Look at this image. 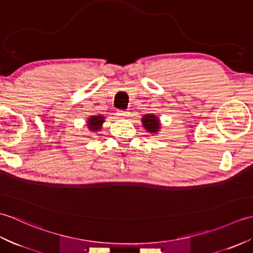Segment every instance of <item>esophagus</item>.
Masks as SVG:
<instances>
[{
    "label": "esophagus",
    "instance_id": "34e87169",
    "mask_svg": "<svg viewBox=\"0 0 253 253\" xmlns=\"http://www.w3.org/2000/svg\"><path fill=\"white\" fill-rule=\"evenodd\" d=\"M117 115L118 116H121V117H124V118H126V117H128V112H126V111H123V110H120V111H117Z\"/></svg>",
    "mask_w": 253,
    "mask_h": 253
}]
</instances>
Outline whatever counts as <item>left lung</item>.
I'll return each mask as SVG.
<instances>
[{
  "label": "left lung",
  "mask_w": 253,
  "mask_h": 253,
  "mask_svg": "<svg viewBox=\"0 0 253 253\" xmlns=\"http://www.w3.org/2000/svg\"><path fill=\"white\" fill-rule=\"evenodd\" d=\"M141 121L143 124V127L146 128L147 131L152 132V133H155L159 131L161 124H160V120L158 118V116H155L153 114H146V115H143Z\"/></svg>",
  "instance_id": "left-lung-1"
}]
</instances>
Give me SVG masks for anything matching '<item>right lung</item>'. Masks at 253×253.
<instances>
[{
	"label": "right lung",
	"mask_w": 253,
	"mask_h": 253,
	"mask_svg": "<svg viewBox=\"0 0 253 253\" xmlns=\"http://www.w3.org/2000/svg\"><path fill=\"white\" fill-rule=\"evenodd\" d=\"M104 123V116L92 115L88 118L87 127L91 131H99L102 128V124Z\"/></svg>",
	"instance_id": "obj_1"
}]
</instances>
